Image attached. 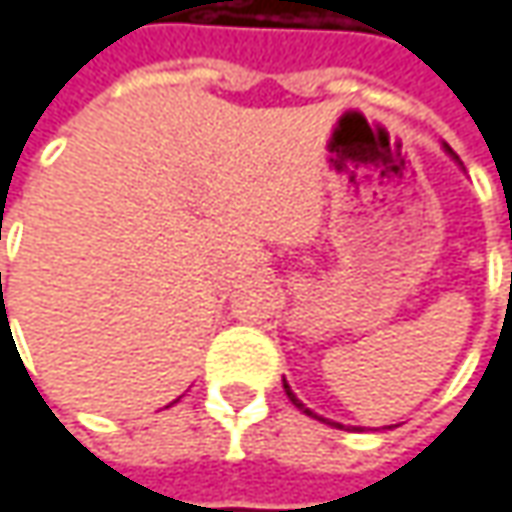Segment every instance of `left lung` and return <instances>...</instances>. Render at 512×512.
<instances>
[{"label": "left lung", "instance_id": "8db88e82", "mask_svg": "<svg viewBox=\"0 0 512 512\" xmlns=\"http://www.w3.org/2000/svg\"><path fill=\"white\" fill-rule=\"evenodd\" d=\"M444 149H447V155H452V158H455V152H452V149H449L447 143H444ZM455 161H458V158H455ZM282 386H285V395H288V400H291V403H294V406H296V409H299V412H305V415H308V418H317V421L328 423V426H337V429H343V423L328 421V418H322V415H317V412H311V409H308V406H305V403H302V400H299V397L294 395V389H291V386H288V380H282ZM348 429H357V432H360V429H363V426H348Z\"/></svg>", "mask_w": 512, "mask_h": 512}]
</instances>
